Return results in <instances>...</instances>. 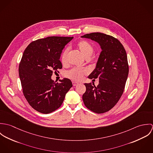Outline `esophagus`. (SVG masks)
I'll return each instance as SVG.
<instances>
[{
  "instance_id": "34e87169",
  "label": "esophagus",
  "mask_w": 153,
  "mask_h": 153,
  "mask_svg": "<svg viewBox=\"0 0 153 153\" xmlns=\"http://www.w3.org/2000/svg\"><path fill=\"white\" fill-rule=\"evenodd\" d=\"M79 84V83H78V82H75V81H73L72 82V85H73V86H76V85H78Z\"/></svg>"
}]
</instances>
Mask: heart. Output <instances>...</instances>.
I'll return each instance as SVG.
<instances>
[{
    "label": "heart",
    "mask_w": 153,
    "mask_h": 153,
    "mask_svg": "<svg viewBox=\"0 0 153 153\" xmlns=\"http://www.w3.org/2000/svg\"><path fill=\"white\" fill-rule=\"evenodd\" d=\"M76 46L79 50L83 54V55L87 59L89 58L92 56L94 51L93 46L89 42L85 40H81L79 41L76 44ZM69 53V49L68 48H66L62 53L61 61L62 65H65L68 64ZM87 73V70L86 69H83L81 68H74L66 72V76L74 81H81L83 78L84 75Z\"/></svg>",
    "instance_id": "1"
}]
</instances>
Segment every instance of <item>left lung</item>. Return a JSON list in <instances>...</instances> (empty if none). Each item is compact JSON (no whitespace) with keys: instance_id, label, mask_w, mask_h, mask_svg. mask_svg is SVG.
<instances>
[{"instance_id":"obj_1","label":"left lung","mask_w":153,"mask_h":153,"mask_svg":"<svg viewBox=\"0 0 153 153\" xmlns=\"http://www.w3.org/2000/svg\"><path fill=\"white\" fill-rule=\"evenodd\" d=\"M81 37L98 42L102 49L95 69L88 76L98 78L99 84H84L82 100L89 110L104 113L116 105L123 94L129 72L127 53L121 43L108 35L94 32Z\"/></svg>"}]
</instances>
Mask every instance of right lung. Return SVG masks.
Masks as SVG:
<instances>
[{
    "mask_svg": "<svg viewBox=\"0 0 153 153\" xmlns=\"http://www.w3.org/2000/svg\"><path fill=\"white\" fill-rule=\"evenodd\" d=\"M74 37L49 36L33 41L25 49L19 66L23 95L36 111L49 114L59 108L72 87L68 78L56 82L53 72L62 68L59 61L66 44Z\"/></svg>",
    "mask_w": 153,
    "mask_h": 153,
    "instance_id": "add662e5",
    "label": "right lung"
}]
</instances>
